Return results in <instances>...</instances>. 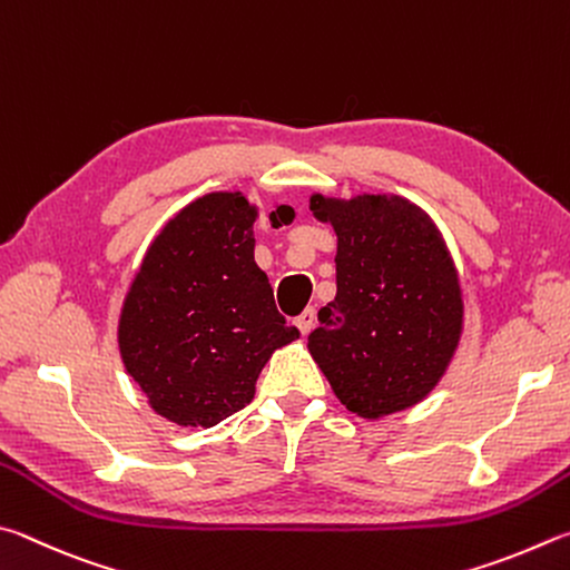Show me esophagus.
<instances>
[{
  "label": "esophagus",
  "instance_id": "obj_1",
  "mask_svg": "<svg viewBox=\"0 0 570 570\" xmlns=\"http://www.w3.org/2000/svg\"><path fill=\"white\" fill-rule=\"evenodd\" d=\"M295 325H297V331H301L303 335L311 333L313 325H315V311H313V307H305V311L295 317Z\"/></svg>",
  "mask_w": 570,
  "mask_h": 570
}]
</instances>
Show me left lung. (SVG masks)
<instances>
[{
	"label": "left lung",
	"mask_w": 570,
	"mask_h": 570,
	"mask_svg": "<svg viewBox=\"0 0 570 570\" xmlns=\"http://www.w3.org/2000/svg\"><path fill=\"white\" fill-rule=\"evenodd\" d=\"M337 235V293L307 337L347 411H405L441 381L463 333V295L433 219L397 195L311 197Z\"/></svg>",
	"instance_id": "left-lung-1"
}]
</instances>
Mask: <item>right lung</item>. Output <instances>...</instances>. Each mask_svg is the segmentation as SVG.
I'll return each instance as SVG.
<instances>
[{
  "label": "right lung",
  "mask_w": 570,
  "mask_h": 570,
  "mask_svg": "<svg viewBox=\"0 0 570 570\" xmlns=\"http://www.w3.org/2000/svg\"><path fill=\"white\" fill-rule=\"evenodd\" d=\"M255 217L243 193L197 197L159 229L129 285L119 355L153 411L177 425L213 428L245 407L269 355L301 335L255 263ZM293 217L277 205L269 223Z\"/></svg>",
  "instance_id": "obj_1"
}]
</instances>
